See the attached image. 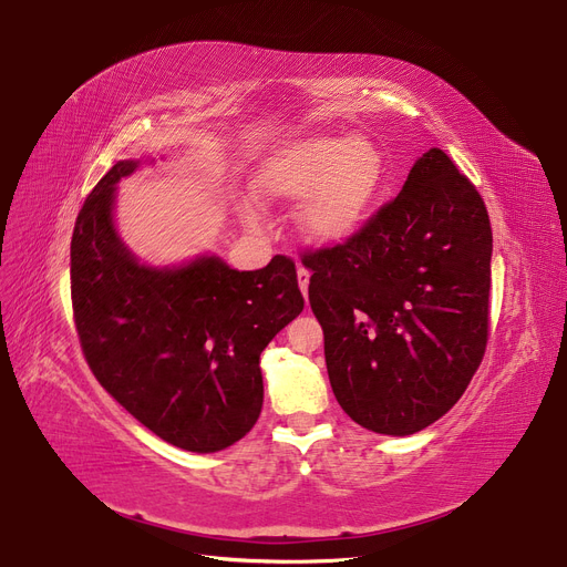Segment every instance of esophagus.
<instances>
[{
    "mask_svg": "<svg viewBox=\"0 0 567 567\" xmlns=\"http://www.w3.org/2000/svg\"><path fill=\"white\" fill-rule=\"evenodd\" d=\"M296 278H299V287H301V291H303V296H306V301H308V285H310V271H308V268L299 266V271H296Z\"/></svg>",
    "mask_w": 567,
    "mask_h": 567,
    "instance_id": "esophagus-1",
    "label": "esophagus"
}]
</instances>
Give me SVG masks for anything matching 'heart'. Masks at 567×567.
I'll list each match as a JSON object with an SVG mask.
<instances>
[{"label": "heart", "instance_id": "heart-1", "mask_svg": "<svg viewBox=\"0 0 567 567\" xmlns=\"http://www.w3.org/2000/svg\"><path fill=\"white\" fill-rule=\"evenodd\" d=\"M383 176V156L370 140L315 133L268 152L257 165L252 190L266 204L303 200L299 229L306 241L338 248L368 225Z\"/></svg>", "mask_w": 567, "mask_h": 567}]
</instances>
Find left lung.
I'll return each instance as SVG.
<instances>
[{
	"instance_id": "8db88e82",
	"label": "left lung",
	"mask_w": 567,
	"mask_h": 567,
	"mask_svg": "<svg viewBox=\"0 0 567 567\" xmlns=\"http://www.w3.org/2000/svg\"><path fill=\"white\" fill-rule=\"evenodd\" d=\"M489 261L485 202L436 146L353 241L306 255L326 370L353 423L409 436L455 406L487 344Z\"/></svg>"
}]
</instances>
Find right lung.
Masks as SVG:
<instances>
[{
	"label": "right lung",
	"instance_id": "obj_1",
	"mask_svg": "<svg viewBox=\"0 0 567 567\" xmlns=\"http://www.w3.org/2000/svg\"><path fill=\"white\" fill-rule=\"evenodd\" d=\"M154 158L116 161L89 193L71 241V293L84 359L103 389L163 441L218 453L264 404L259 355L301 315L293 261L236 271L204 252L142 261L114 223L116 184Z\"/></svg>",
	"mask_w": 567,
	"mask_h": 567
}]
</instances>
